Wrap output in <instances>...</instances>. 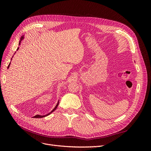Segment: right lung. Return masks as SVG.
Instances as JSON below:
<instances>
[{"label":"right lung","mask_w":151,"mask_h":151,"mask_svg":"<svg viewBox=\"0 0 151 151\" xmlns=\"http://www.w3.org/2000/svg\"><path fill=\"white\" fill-rule=\"evenodd\" d=\"M24 39V36H21V38H20V41H19V45H20V43H21V41ZM19 49V47L17 48V50ZM12 59V58H11ZM10 64H11V62H10V63L9 64V65H8V67H7V68H9V66H10ZM58 104H59V101H58V103H57V105H56V106L53 109V110L52 111H51V112H50L49 113H48V114H47V115H36V116H33L34 118H43V117H45V116H48V115H49L50 114H51L53 111H54L56 109V108H57V106H58Z\"/></svg>","instance_id":"1"}]
</instances>
